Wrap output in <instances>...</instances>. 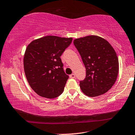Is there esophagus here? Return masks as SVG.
<instances>
[{
	"label": "esophagus",
	"instance_id": "obj_1",
	"mask_svg": "<svg viewBox=\"0 0 135 135\" xmlns=\"http://www.w3.org/2000/svg\"><path fill=\"white\" fill-rule=\"evenodd\" d=\"M70 77L71 79H75V75L74 74L70 75Z\"/></svg>",
	"mask_w": 135,
	"mask_h": 135
}]
</instances>
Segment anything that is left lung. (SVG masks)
<instances>
[{
  "label": "left lung",
  "mask_w": 135,
  "mask_h": 135,
  "mask_svg": "<svg viewBox=\"0 0 135 135\" xmlns=\"http://www.w3.org/2000/svg\"><path fill=\"white\" fill-rule=\"evenodd\" d=\"M74 44L86 69L85 78L80 81L82 91L89 97L108 92L116 82L119 71L114 48L104 39L94 35L76 39Z\"/></svg>",
  "instance_id": "obj_1"
}]
</instances>
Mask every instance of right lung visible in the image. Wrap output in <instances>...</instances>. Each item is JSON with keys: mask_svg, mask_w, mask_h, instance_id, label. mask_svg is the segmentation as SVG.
<instances>
[{"mask_svg": "<svg viewBox=\"0 0 135 135\" xmlns=\"http://www.w3.org/2000/svg\"><path fill=\"white\" fill-rule=\"evenodd\" d=\"M72 38L46 36L27 47L24 69L28 83L37 94L48 99L61 95L69 76L63 70L60 56Z\"/></svg>", "mask_w": 135, "mask_h": 135, "instance_id": "right-lung-1", "label": "right lung"}]
</instances>
